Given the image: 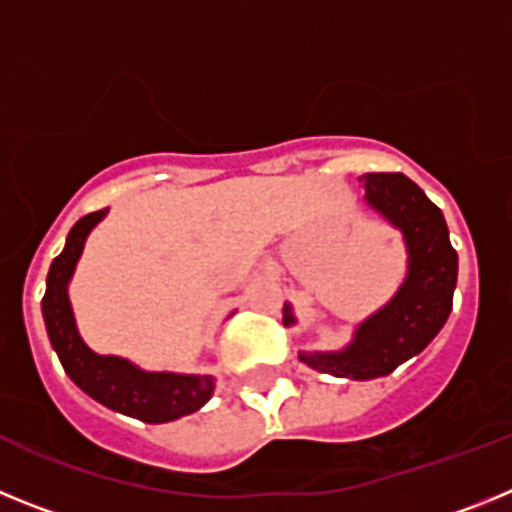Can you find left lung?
Listing matches in <instances>:
<instances>
[{"instance_id": "1", "label": "left lung", "mask_w": 512, "mask_h": 512, "mask_svg": "<svg viewBox=\"0 0 512 512\" xmlns=\"http://www.w3.org/2000/svg\"><path fill=\"white\" fill-rule=\"evenodd\" d=\"M364 202L400 230L408 269L395 295L354 328L338 351H300V361L333 377L377 379L418 356L449 320L459 256L449 241L443 212L405 174H364ZM284 328L297 323L284 302Z\"/></svg>"}]
</instances>
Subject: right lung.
I'll use <instances>...</instances> for the list:
<instances>
[{"label":"right lung","instance_id":"right-lung-1","mask_svg":"<svg viewBox=\"0 0 512 512\" xmlns=\"http://www.w3.org/2000/svg\"><path fill=\"white\" fill-rule=\"evenodd\" d=\"M110 207L89 212L69 230L66 246L53 259L43 295V320L51 346L61 359L63 372L81 392H87L104 408L138 418L143 423H171L192 415L215 392L212 374L148 372L130 359L112 354H97L84 343L76 328L74 307L69 300V284L74 279L84 243L89 233L107 217Z\"/></svg>","mask_w":512,"mask_h":512}]
</instances>
